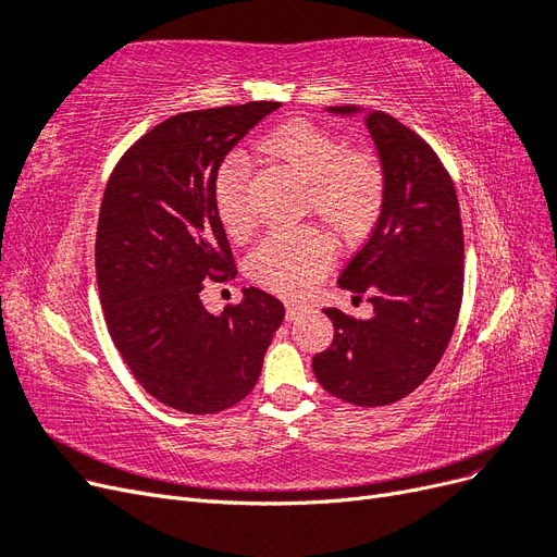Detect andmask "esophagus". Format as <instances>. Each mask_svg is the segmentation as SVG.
Wrapping results in <instances>:
<instances>
[{"label": "esophagus", "mask_w": 557, "mask_h": 557, "mask_svg": "<svg viewBox=\"0 0 557 557\" xmlns=\"http://www.w3.org/2000/svg\"><path fill=\"white\" fill-rule=\"evenodd\" d=\"M307 309L309 305H305V301H288V305H285V318L297 320Z\"/></svg>", "instance_id": "esophagus-1"}]
</instances>
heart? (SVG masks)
I'll return each instance as SVG.
<instances>
[{
    "label": "heart",
    "instance_id": "b5f03b06",
    "mask_svg": "<svg viewBox=\"0 0 557 557\" xmlns=\"http://www.w3.org/2000/svg\"><path fill=\"white\" fill-rule=\"evenodd\" d=\"M264 156L307 183L305 209L313 213L336 242L358 244L379 223L385 207L387 178L381 160L369 150H348L336 134L309 121H290L260 141ZM213 207L230 239L244 242L256 230L248 197L246 162L230 158L213 185ZM332 262V248L311 227L278 230L252 248L248 274L278 295H305Z\"/></svg>",
    "mask_w": 557,
    "mask_h": 557
}]
</instances>
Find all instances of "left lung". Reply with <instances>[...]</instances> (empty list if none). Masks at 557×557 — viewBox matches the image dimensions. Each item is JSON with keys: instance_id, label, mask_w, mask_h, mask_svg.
Returning a JSON list of instances; mask_svg holds the SVG:
<instances>
[{"instance_id": "left-lung-1", "label": "left lung", "mask_w": 557, "mask_h": 557, "mask_svg": "<svg viewBox=\"0 0 557 557\" xmlns=\"http://www.w3.org/2000/svg\"><path fill=\"white\" fill-rule=\"evenodd\" d=\"M356 113V107H330ZM387 178L385 207L339 285L367 295L374 315L325 309L330 348L313 358L318 383L356 407H385L413 393L442 360L465 288V239L455 185L440 156L413 129L367 111Z\"/></svg>"}]
</instances>
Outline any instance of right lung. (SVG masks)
<instances>
[{
    "instance_id": "right-lung-1",
    "label": "right lung",
    "mask_w": 557,
    "mask_h": 557,
    "mask_svg": "<svg viewBox=\"0 0 557 557\" xmlns=\"http://www.w3.org/2000/svg\"><path fill=\"white\" fill-rule=\"evenodd\" d=\"M278 102L188 111L148 129L117 160L95 242L99 299L115 348L148 395L183 413H218L256 387L285 309L246 288L213 315L207 281L234 278L213 207L221 162Z\"/></svg>"
}]
</instances>
